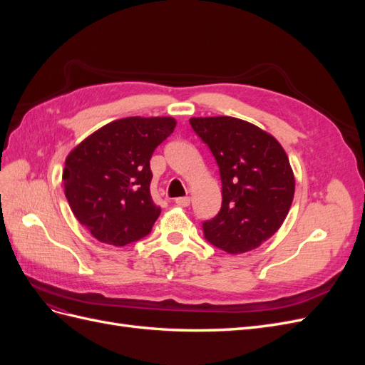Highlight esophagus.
I'll return each instance as SVG.
<instances>
[{"mask_svg": "<svg viewBox=\"0 0 365 365\" xmlns=\"http://www.w3.org/2000/svg\"><path fill=\"white\" fill-rule=\"evenodd\" d=\"M175 204H178L180 207H187L190 204V197L189 196H181V197H176Z\"/></svg>", "mask_w": 365, "mask_h": 365, "instance_id": "obj_1", "label": "esophagus"}]
</instances>
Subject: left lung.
I'll return each mask as SVG.
<instances>
[{
  "label": "left lung",
  "instance_id": "obj_1",
  "mask_svg": "<svg viewBox=\"0 0 365 365\" xmlns=\"http://www.w3.org/2000/svg\"><path fill=\"white\" fill-rule=\"evenodd\" d=\"M190 125L212 150L222 207L202 224L204 237L228 254L262 245L288 216L295 180L288 155L268 132L235 117H196Z\"/></svg>",
  "mask_w": 365,
  "mask_h": 365
}]
</instances>
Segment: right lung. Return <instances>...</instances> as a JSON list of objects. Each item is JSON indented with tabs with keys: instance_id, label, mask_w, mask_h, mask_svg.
<instances>
[{
	"instance_id": "right-lung-1",
	"label": "right lung",
	"mask_w": 365,
	"mask_h": 365,
	"mask_svg": "<svg viewBox=\"0 0 365 365\" xmlns=\"http://www.w3.org/2000/svg\"><path fill=\"white\" fill-rule=\"evenodd\" d=\"M176 126L172 117H128L96 130L65 160V196L76 219L108 245L148 236L161 208L150 196L153 150Z\"/></svg>"
}]
</instances>
